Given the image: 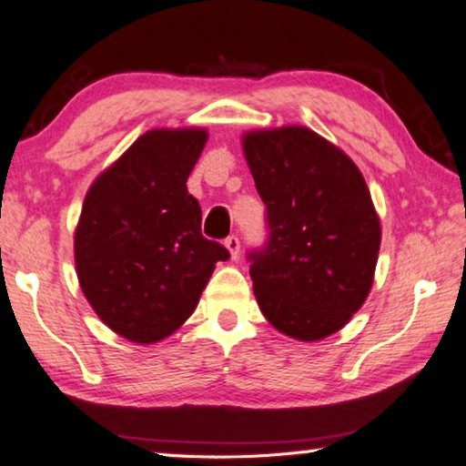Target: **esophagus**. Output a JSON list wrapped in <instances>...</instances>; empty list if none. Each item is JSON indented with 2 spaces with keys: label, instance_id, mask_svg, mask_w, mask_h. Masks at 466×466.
<instances>
[{
  "label": "esophagus",
  "instance_id": "34e87169",
  "mask_svg": "<svg viewBox=\"0 0 466 466\" xmlns=\"http://www.w3.org/2000/svg\"><path fill=\"white\" fill-rule=\"evenodd\" d=\"M224 245H226L228 251H230L232 259H238V255H240V240H238V236H234V234L228 236Z\"/></svg>",
  "mask_w": 466,
  "mask_h": 466
}]
</instances>
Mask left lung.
Wrapping results in <instances>:
<instances>
[{
    "mask_svg": "<svg viewBox=\"0 0 466 466\" xmlns=\"http://www.w3.org/2000/svg\"><path fill=\"white\" fill-rule=\"evenodd\" d=\"M242 148L269 230L248 253L255 299L282 335L320 341L370 293L380 247L370 190L343 150L299 125L248 131Z\"/></svg>",
    "mask_w": 466,
    "mask_h": 466,
    "instance_id": "1",
    "label": "left lung"
}]
</instances>
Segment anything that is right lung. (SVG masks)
Masks as SVG:
<instances>
[{
    "instance_id": "1",
    "label": "right lung",
    "mask_w": 466,
    "mask_h": 466,
    "mask_svg": "<svg viewBox=\"0 0 466 466\" xmlns=\"http://www.w3.org/2000/svg\"><path fill=\"white\" fill-rule=\"evenodd\" d=\"M207 129H150L100 173L83 200L75 266L100 320L129 341L169 337L197 309L226 247L200 232L186 182Z\"/></svg>"
}]
</instances>
